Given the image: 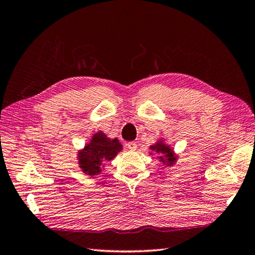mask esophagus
Here are the masks:
<instances>
[{
	"instance_id": "34e87169",
	"label": "esophagus",
	"mask_w": 255,
	"mask_h": 255,
	"mask_svg": "<svg viewBox=\"0 0 255 255\" xmlns=\"http://www.w3.org/2000/svg\"><path fill=\"white\" fill-rule=\"evenodd\" d=\"M127 147L130 149V150H135L137 148L136 141H129V143L127 144Z\"/></svg>"
}]
</instances>
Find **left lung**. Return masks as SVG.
Listing matches in <instances>:
<instances>
[{"label":"left lung","mask_w":255,"mask_h":255,"mask_svg":"<svg viewBox=\"0 0 255 255\" xmlns=\"http://www.w3.org/2000/svg\"><path fill=\"white\" fill-rule=\"evenodd\" d=\"M149 148L152 149L153 152L159 154V156H158L159 161H161L163 164H165V165H167V166L173 165V164L176 162V158H178L176 157V155L174 154L173 149H172L169 145L164 144L163 139L157 140L156 143L150 146Z\"/></svg>","instance_id":"8db88e82"}]
</instances>
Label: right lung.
Here are the masks:
<instances>
[{
    "label": "right lung",
    "instance_id": "obj_1",
    "mask_svg": "<svg viewBox=\"0 0 255 255\" xmlns=\"http://www.w3.org/2000/svg\"><path fill=\"white\" fill-rule=\"evenodd\" d=\"M122 149L123 145L117 138L111 139L105 132L98 131L92 136L90 143L79 150V165L86 175H98L105 166L103 163L114 159Z\"/></svg>",
    "mask_w": 255,
    "mask_h": 255
}]
</instances>
